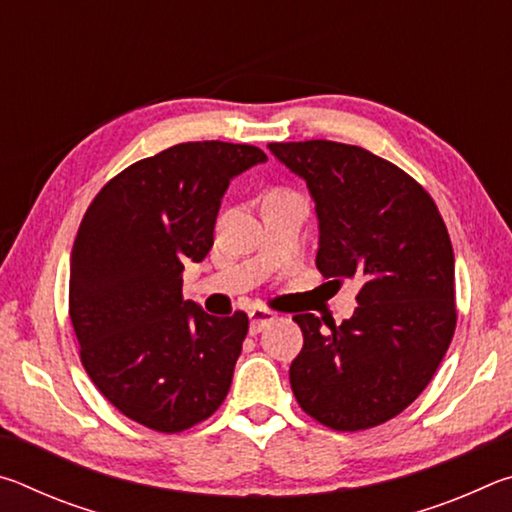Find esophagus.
Listing matches in <instances>:
<instances>
[{
    "label": "esophagus",
    "instance_id": "34e87169",
    "mask_svg": "<svg viewBox=\"0 0 512 512\" xmlns=\"http://www.w3.org/2000/svg\"><path fill=\"white\" fill-rule=\"evenodd\" d=\"M250 334H257V332H262V329L268 325V323H273V320L277 318L275 316V311H271V309H266V307H255V309H250Z\"/></svg>",
    "mask_w": 512,
    "mask_h": 512
}]
</instances>
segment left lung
Returning a JSON list of instances; mask_svg holds the SVG:
<instances>
[{
    "instance_id": "1",
    "label": "left lung",
    "mask_w": 512,
    "mask_h": 512,
    "mask_svg": "<svg viewBox=\"0 0 512 512\" xmlns=\"http://www.w3.org/2000/svg\"><path fill=\"white\" fill-rule=\"evenodd\" d=\"M268 149L316 203V266L359 284L341 325L298 314L305 345L289 379L302 411L336 431L395 418L438 370L456 329L454 250L433 198L361 146L309 140Z\"/></svg>"
}]
</instances>
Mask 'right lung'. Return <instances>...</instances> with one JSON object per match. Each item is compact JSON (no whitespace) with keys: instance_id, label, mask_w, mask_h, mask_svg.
<instances>
[{"instance_id":"1","label":"right lung","mask_w":512,"mask_h":512,"mask_svg":"<svg viewBox=\"0 0 512 512\" xmlns=\"http://www.w3.org/2000/svg\"><path fill=\"white\" fill-rule=\"evenodd\" d=\"M259 162L266 153L250 144H176L112 178L76 232L69 318L83 368L153 431L194 427L230 391L248 316L183 300V271L210 253L230 180Z\"/></svg>"}]
</instances>
